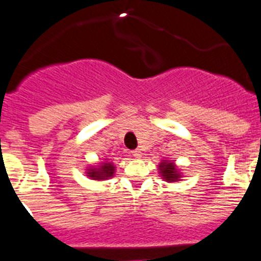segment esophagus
Wrapping results in <instances>:
<instances>
[{"label":"esophagus","mask_w":261,"mask_h":261,"mask_svg":"<svg viewBox=\"0 0 261 261\" xmlns=\"http://www.w3.org/2000/svg\"><path fill=\"white\" fill-rule=\"evenodd\" d=\"M132 154L136 156V158H140V156L142 155V151H141V149H136V150L132 151Z\"/></svg>","instance_id":"obj_1"}]
</instances>
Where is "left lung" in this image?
I'll return each mask as SVG.
<instances>
[{
  "label": "left lung",
  "instance_id": "obj_1",
  "mask_svg": "<svg viewBox=\"0 0 261 261\" xmlns=\"http://www.w3.org/2000/svg\"><path fill=\"white\" fill-rule=\"evenodd\" d=\"M158 172L162 176V179L167 183H174V181L180 180L181 171L175 165L174 161H166L163 159L162 162L158 165Z\"/></svg>",
  "mask_w": 261,
  "mask_h": 261
}]
</instances>
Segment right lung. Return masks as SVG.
Wrapping results in <instances>:
<instances>
[{"label": "right lung", "mask_w": 261, "mask_h": 261, "mask_svg": "<svg viewBox=\"0 0 261 261\" xmlns=\"http://www.w3.org/2000/svg\"><path fill=\"white\" fill-rule=\"evenodd\" d=\"M115 165L108 162L107 159H103V162H99L96 166H90L86 168V176L93 180H106L115 175Z\"/></svg>", "instance_id": "add662e5"}]
</instances>
